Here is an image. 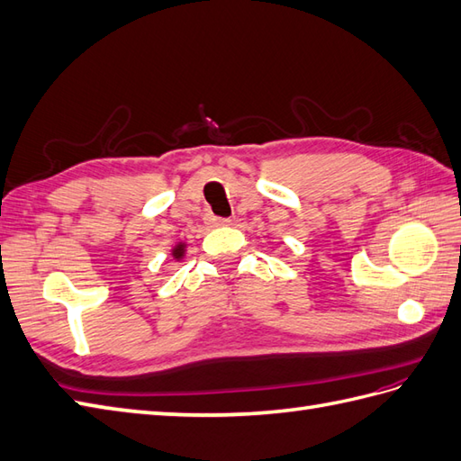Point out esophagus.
<instances>
[{
	"label": "esophagus",
	"mask_w": 461,
	"mask_h": 461,
	"mask_svg": "<svg viewBox=\"0 0 461 461\" xmlns=\"http://www.w3.org/2000/svg\"><path fill=\"white\" fill-rule=\"evenodd\" d=\"M205 222L211 224V227H222V224H230V219L227 217H215V215H207Z\"/></svg>",
	"instance_id": "1"
}]
</instances>
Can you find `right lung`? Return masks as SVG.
I'll list each match as a JSON object with an SVG mask.
<instances>
[{
  "label": "right lung",
  "instance_id": "obj_1",
  "mask_svg": "<svg viewBox=\"0 0 461 461\" xmlns=\"http://www.w3.org/2000/svg\"><path fill=\"white\" fill-rule=\"evenodd\" d=\"M172 254H174V258H182L184 256V244H177Z\"/></svg>",
  "mask_w": 461,
  "mask_h": 461
}]
</instances>
